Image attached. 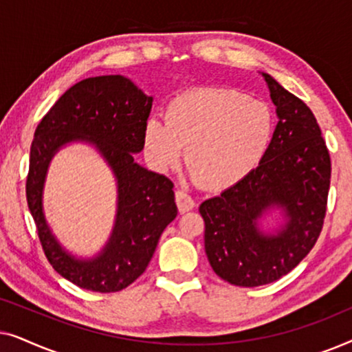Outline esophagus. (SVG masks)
<instances>
[{"label":"esophagus","mask_w":352,"mask_h":352,"mask_svg":"<svg viewBox=\"0 0 352 352\" xmlns=\"http://www.w3.org/2000/svg\"><path fill=\"white\" fill-rule=\"evenodd\" d=\"M176 204L181 213H187V211L195 206L194 199H192V197L182 189H176Z\"/></svg>","instance_id":"34e87169"}]
</instances>
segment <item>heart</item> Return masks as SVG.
<instances>
[{
    "mask_svg": "<svg viewBox=\"0 0 352 352\" xmlns=\"http://www.w3.org/2000/svg\"><path fill=\"white\" fill-rule=\"evenodd\" d=\"M274 120L261 100L226 88L186 91L165 109V122L144 123V152L158 171L179 165L186 148L190 175L213 189L248 176L266 153Z\"/></svg>",
    "mask_w": 352,
    "mask_h": 352,
    "instance_id": "1",
    "label": "heart"
}]
</instances>
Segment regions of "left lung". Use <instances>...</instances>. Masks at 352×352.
Wrapping results in <instances>:
<instances>
[{"instance_id":"8db88e82","label":"left lung","mask_w":352,"mask_h":352,"mask_svg":"<svg viewBox=\"0 0 352 352\" xmlns=\"http://www.w3.org/2000/svg\"><path fill=\"white\" fill-rule=\"evenodd\" d=\"M277 126L259 165L205 200V252L213 271L237 287L276 282L311 252L324 224L331 163L311 109L259 72Z\"/></svg>"}]
</instances>
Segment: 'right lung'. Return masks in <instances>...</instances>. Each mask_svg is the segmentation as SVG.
<instances>
[{
	"mask_svg": "<svg viewBox=\"0 0 352 352\" xmlns=\"http://www.w3.org/2000/svg\"><path fill=\"white\" fill-rule=\"evenodd\" d=\"M153 98L123 75L86 78L60 96L38 124L30 148L27 201L51 266L80 288L113 293L151 263L160 235L176 218L173 182L134 162L144 148V123ZM86 143L100 153L118 184V213L104 247L93 257L67 250L47 223L42 194L55 153Z\"/></svg>",
	"mask_w": 352,
	"mask_h": 352,
	"instance_id": "right-lung-1",
	"label": "right lung"
}]
</instances>
